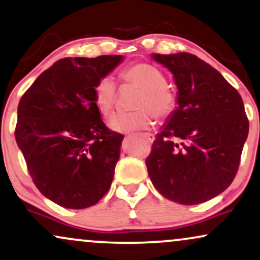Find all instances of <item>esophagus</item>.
Listing matches in <instances>:
<instances>
[{
	"instance_id": "1",
	"label": "esophagus",
	"mask_w": 260,
	"mask_h": 260,
	"mask_svg": "<svg viewBox=\"0 0 260 260\" xmlns=\"http://www.w3.org/2000/svg\"><path fill=\"white\" fill-rule=\"evenodd\" d=\"M142 137H143V139H146V140H147V142H149V143H152V142H153L154 141V135H153V134H142V135H141Z\"/></svg>"
}]
</instances>
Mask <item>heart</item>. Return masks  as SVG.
<instances>
[{"label":"heart","mask_w":260,"mask_h":260,"mask_svg":"<svg viewBox=\"0 0 260 260\" xmlns=\"http://www.w3.org/2000/svg\"><path fill=\"white\" fill-rule=\"evenodd\" d=\"M121 81L141 88L135 107L136 112L117 113L109 119V127L115 131L147 129L153 124V113L159 120H167L178 108V96L167 85L164 73L151 63L137 62L125 67L119 74ZM93 101L103 115L113 111L117 101V88L108 76L101 78L93 87Z\"/></svg>","instance_id":"1"}]
</instances>
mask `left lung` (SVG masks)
<instances>
[{
  "instance_id": "left-lung-1",
  "label": "left lung",
  "mask_w": 260,
  "mask_h": 260,
  "mask_svg": "<svg viewBox=\"0 0 260 260\" xmlns=\"http://www.w3.org/2000/svg\"><path fill=\"white\" fill-rule=\"evenodd\" d=\"M174 74L179 107L146 158L160 194L192 206L225 191L236 176L249 121L241 94L194 54H152Z\"/></svg>"
}]
</instances>
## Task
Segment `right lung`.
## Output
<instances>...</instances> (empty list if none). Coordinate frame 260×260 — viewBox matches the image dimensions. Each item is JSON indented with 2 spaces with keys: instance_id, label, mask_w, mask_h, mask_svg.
Listing matches in <instances>:
<instances>
[{
  "instance_id": "obj_1",
  "label": "right lung",
  "mask_w": 260,
  "mask_h": 260,
  "mask_svg": "<svg viewBox=\"0 0 260 260\" xmlns=\"http://www.w3.org/2000/svg\"><path fill=\"white\" fill-rule=\"evenodd\" d=\"M121 56L63 58L21 96L15 141L39 191L64 208L93 206L111 187L124 136L106 126L93 87Z\"/></svg>"
}]
</instances>
